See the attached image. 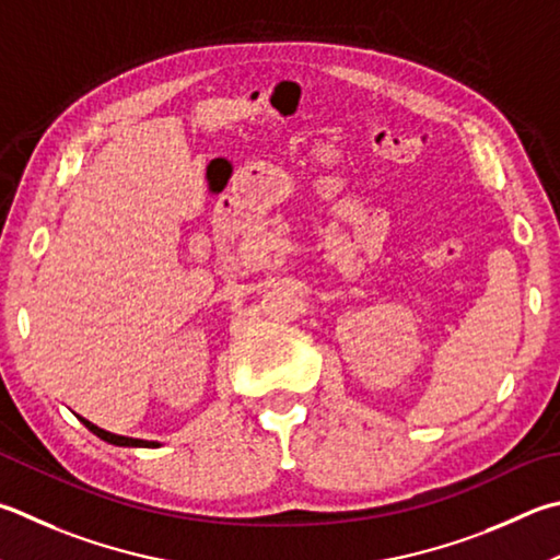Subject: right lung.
<instances>
[{"mask_svg": "<svg viewBox=\"0 0 560 560\" xmlns=\"http://www.w3.org/2000/svg\"><path fill=\"white\" fill-rule=\"evenodd\" d=\"M85 423V429H90L93 431L97 439H103V441H107V443H112V445H127V448H149V445H159V443H154V441H139V439H127V435H115V433H109V431H103V429H97L95 423H90L88 419H80Z\"/></svg>", "mask_w": 560, "mask_h": 560, "instance_id": "right-lung-1", "label": "right lung"}]
</instances>
